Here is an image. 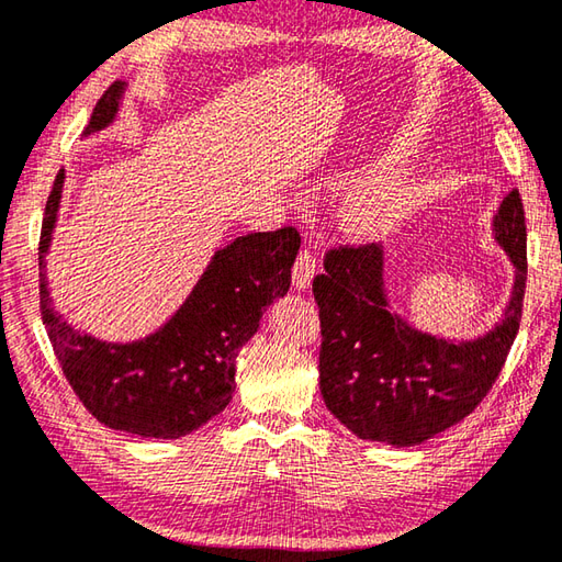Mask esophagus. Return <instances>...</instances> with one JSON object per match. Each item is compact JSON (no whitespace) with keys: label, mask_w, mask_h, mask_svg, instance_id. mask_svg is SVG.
Masks as SVG:
<instances>
[{"label":"esophagus","mask_w":562,"mask_h":562,"mask_svg":"<svg viewBox=\"0 0 562 562\" xmlns=\"http://www.w3.org/2000/svg\"><path fill=\"white\" fill-rule=\"evenodd\" d=\"M314 272H316V258L312 256V250H300V256H296L294 266H292V282L294 288L306 290L314 280Z\"/></svg>","instance_id":"obj_1"}]
</instances>
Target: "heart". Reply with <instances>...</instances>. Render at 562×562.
<instances>
[{"label":"heart","mask_w":562,"mask_h":562,"mask_svg":"<svg viewBox=\"0 0 562 562\" xmlns=\"http://www.w3.org/2000/svg\"><path fill=\"white\" fill-rule=\"evenodd\" d=\"M409 200V175L402 165L366 175L353 182L338 200V224L350 236H380L402 216Z\"/></svg>","instance_id":"obj_1"}]
</instances>
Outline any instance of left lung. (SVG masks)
<instances>
[{"label":"left lung","instance_id":"8db88e82","mask_svg":"<svg viewBox=\"0 0 562 562\" xmlns=\"http://www.w3.org/2000/svg\"><path fill=\"white\" fill-rule=\"evenodd\" d=\"M494 238L514 262L502 324L477 340L416 331L390 312L382 246H338L314 278L322 322L318 387L336 419L362 441L416 446L446 431L487 397L519 334L526 290V224L519 190L494 216Z\"/></svg>","mask_w":562,"mask_h":562}]
</instances>
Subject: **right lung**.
I'll use <instances>...</instances> for the list:
<instances>
[{
  "mask_svg": "<svg viewBox=\"0 0 562 562\" xmlns=\"http://www.w3.org/2000/svg\"><path fill=\"white\" fill-rule=\"evenodd\" d=\"M124 82L99 97L87 134L112 124ZM65 172L55 175L38 240L41 318L65 380L97 422L143 438H180L226 409L236 358L272 300L290 290L300 231L282 226L216 250L202 280L160 331L136 344H104L72 331L48 300L43 260L60 206Z\"/></svg>",
  "mask_w": 562,
  "mask_h": 562,
  "instance_id": "obj_1",
  "label": "right lung"
}]
</instances>
